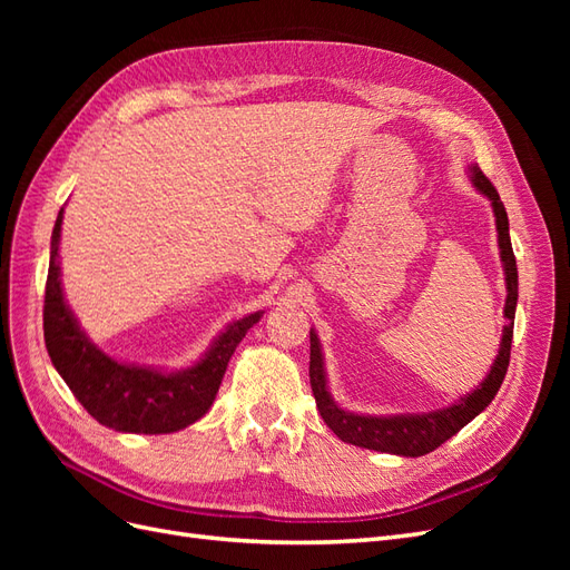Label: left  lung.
<instances>
[{"instance_id":"8db88e82","label":"left lung","mask_w":570,"mask_h":570,"mask_svg":"<svg viewBox=\"0 0 570 570\" xmlns=\"http://www.w3.org/2000/svg\"><path fill=\"white\" fill-rule=\"evenodd\" d=\"M469 178L482 197L490 199L494 226H497V245L499 258L504 266V283H507V302H504V318L507 325L499 340V352L490 373L482 377L475 390L465 392L450 406H442L428 413H392V416H371V413L347 411L335 404L331 390H327V373L321 340L312 327V361H308V377H312V390L316 396V406L325 425L347 444L364 446L373 452H387L396 456H423L430 454L442 442L456 435L463 425H469L478 413L488 409L504 383L511 356V340H513V318H515V302H519V268H515V256L511 249L509 237V216L502 199H499L492 183L482 176L478 164L469 166Z\"/></svg>"}]
</instances>
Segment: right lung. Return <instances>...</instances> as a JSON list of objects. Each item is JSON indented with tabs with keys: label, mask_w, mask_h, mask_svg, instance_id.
Listing matches in <instances>:
<instances>
[{
	"label": "right lung",
	"mask_w": 570,
	"mask_h": 570,
	"mask_svg": "<svg viewBox=\"0 0 570 570\" xmlns=\"http://www.w3.org/2000/svg\"><path fill=\"white\" fill-rule=\"evenodd\" d=\"M61 223L63 209L51 230L45 289V344L63 383L71 387L76 400L88 409L95 421L116 433L166 435L199 421L216 400L237 344L264 312L228 323L199 361L180 371L116 361L85 335L63 297L59 262Z\"/></svg>",
	"instance_id": "obj_1"
}]
</instances>
